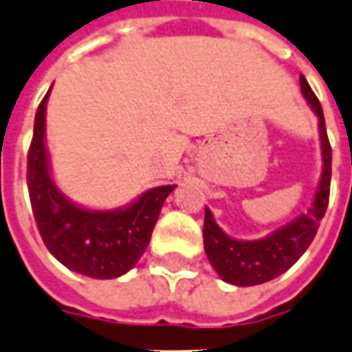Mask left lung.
<instances>
[{
	"instance_id": "left-lung-1",
	"label": "left lung",
	"mask_w": 352,
	"mask_h": 352,
	"mask_svg": "<svg viewBox=\"0 0 352 352\" xmlns=\"http://www.w3.org/2000/svg\"><path fill=\"white\" fill-rule=\"evenodd\" d=\"M301 82L302 96L318 115L320 142H322V157H324V170L320 178V186L312 207L307 214L297 217L287 226L276 230L264 239L256 241H239L226 236L212 218V212L205 208V226H203V241L205 253L218 276L228 283L234 285H258L278 278L287 268L301 258V254L309 249L312 239L320 228V220L326 214L329 201V182H331V145H329L324 111L318 98L310 89L305 76Z\"/></svg>"
}]
</instances>
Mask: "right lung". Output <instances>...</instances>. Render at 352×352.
Returning <instances> with one entry per match:
<instances>
[{
  "label": "right lung",
  "mask_w": 352,
  "mask_h": 352,
  "mask_svg": "<svg viewBox=\"0 0 352 352\" xmlns=\"http://www.w3.org/2000/svg\"><path fill=\"white\" fill-rule=\"evenodd\" d=\"M36 111L34 135L28 149L26 184L36 226L50 253L74 272L111 280L126 274L149 245L153 228L174 186L145 191L130 207L88 210L70 203L50 176L45 134V103Z\"/></svg>",
  "instance_id": "right-lung-1"
}]
</instances>
